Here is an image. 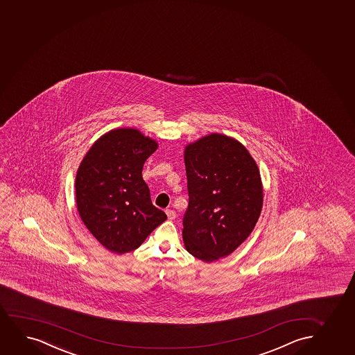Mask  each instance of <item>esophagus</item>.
Masks as SVG:
<instances>
[{"label": "esophagus", "instance_id": "esophagus-1", "mask_svg": "<svg viewBox=\"0 0 355 355\" xmlns=\"http://www.w3.org/2000/svg\"><path fill=\"white\" fill-rule=\"evenodd\" d=\"M166 215L170 220L175 219V211L173 209H166Z\"/></svg>", "mask_w": 355, "mask_h": 355}]
</instances>
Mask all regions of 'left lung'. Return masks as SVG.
Here are the masks:
<instances>
[{
  "mask_svg": "<svg viewBox=\"0 0 355 355\" xmlns=\"http://www.w3.org/2000/svg\"><path fill=\"white\" fill-rule=\"evenodd\" d=\"M189 207L184 246L210 263L226 257L252 232L263 206L259 166L245 146L213 132L184 148Z\"/></svg>",
  "mask_w": 355,
  "mask_h": 355,
  "instance_id": "obj_1",
  "label": "left lung"
}]
</instances>
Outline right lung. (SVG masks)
Masks as SVG:
<instances>
[{
    "instance_id": "add662e5",
    "label": "right lung",
    "mask_w": 355,
    "mask_h": 355,
    "mask_svg": "<svg viewBox=\"0 0 355 355\" xmlns=\"http://www.w3.org/2000/svg\"><path fill=\"white\" fill-rule=\"evenodd\" d=\"M158 142L135 128H117L93 144L75 178L80 218L101 245L134 251L167 219L153 206L142 168Z\"/></svg>"
}]
</instances>
